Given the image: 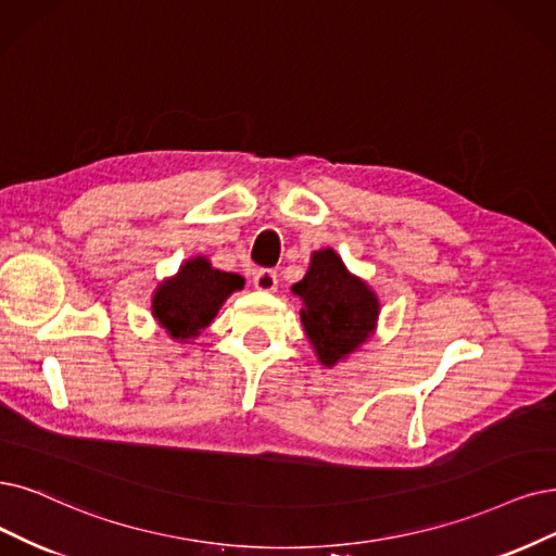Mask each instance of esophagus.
I'll return each instance as SVG.
<instances>
[{"instance_id":"esophagus-1","label":"esophagus","mask_w":556,"mask_h":556,"mask_svg":"<svg viewBox=\"0 0 556 556\" xmlns=\"http://www.w3.org/2000/svg\"><path fill=\"white\" fill-rule=\"evenodd\" d=\"M277 273L273 267H261V270L254 275V289L263 291V293H273L277 289Z\"/></svg>"}]
</instances>
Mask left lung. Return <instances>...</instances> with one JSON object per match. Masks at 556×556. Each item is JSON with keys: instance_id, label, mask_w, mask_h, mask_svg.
I'll return each instance as SVG.
<instances>
[{"instance_id": "obj_1", "label": "left lung", "mask_w": 556, "mask_h": 556, "mask_svg": "<svg viewBox=\"0 0 556 556\" xmlns=\"http://www.w3.org/2000/svg\"><path fill=\"white\" fill-rule=\"evenodd\" d=\"M293 293L302 298L304 332L325 366L351 355L374 332L378 300L364 281L348 275L332 250L312 256L309 273L293 286Z\"/></svg>"}]
</instances>
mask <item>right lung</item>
Instances as JSON below:
<instances>
[{
    "mask_svg": "<svg viewBox=\"0 0 556 556\" xmlns=\"http://www.w3.org/2000/svg\"><path fill=\"white\" fill-rule=\"evenodd\" d=\"M242 289V277L213 270L203 256L185 263L153 298V316L174 339L197 337L208 327L222 302Z\"/></svg>",
    "mask_w": 556,
    "mask_h": 556,
    "instance_id": "obj_1",
    "label": "right lung"
}]
</instances>
